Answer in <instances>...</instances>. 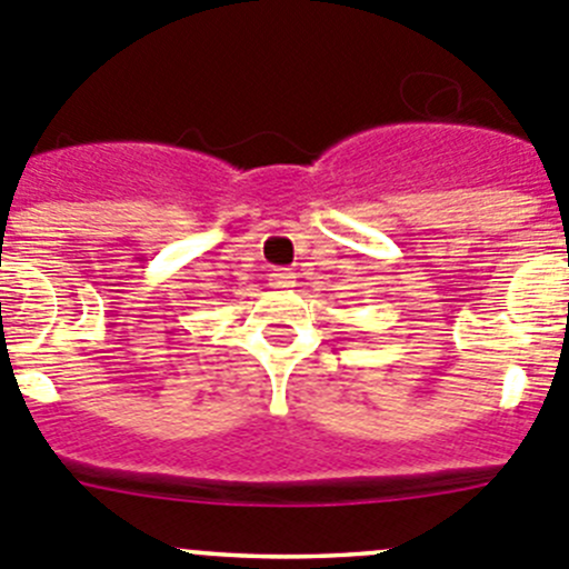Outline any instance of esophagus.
<instances>
[{
  "label": "esophagus",
  "mask_w": 569,
  "mask_h": 569,
  "mask_svg": "<svg viewBox=\"0 0 569 569\" xmlns=\"http://www.w3.org/2000/svg\"><path fill=\"white\" fill-rule=\"evenodd\" d=\"M293 281H296L293 270L288 268L270 270V284H273V288H293Z\"/></svg>",
  "instance_id": "esophagus-1"
}]
</instances>
